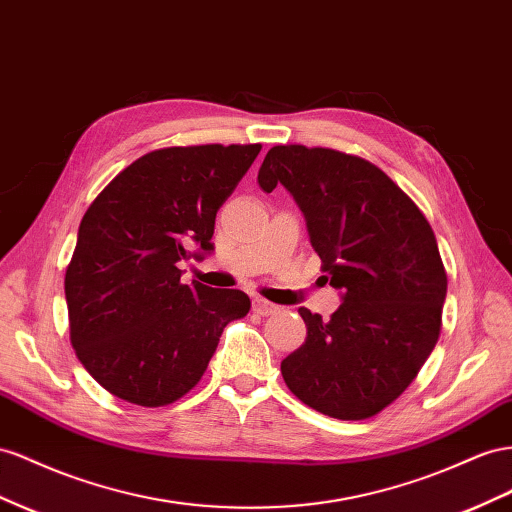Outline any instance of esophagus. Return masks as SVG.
Wrapping results in <instances>:
<instances>
[{"mask_svg": "<svg viewBox=\"0 0 512 512\" xmlns=\"http://www.w3.org/2000/svg\"><path fill=\"white\" fill-rule=\"evenodd\" d=\"M252 308H254V312L260 314V316H269V314H275V312L280 310L278 306H275V303H271V301H267V299H262V297H256V299H254Z\"/></svg>", "mask_w": 512, "mask_h": 512, "instance_id": "esophagus-1", "label": "esophagus"}]
</instances>
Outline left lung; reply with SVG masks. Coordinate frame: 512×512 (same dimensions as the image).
I'll use <instances>...</instances> for the list:
<instances>
[{
  "mask_svg": "<svg viewBox=\"0 0 512 512\" xmlns=\"http://www.w3.org/2000/svg\"><path fill=\"white\" fill-rule=\"evenodd\" d=\"M284 185L306 215L325 280L342 306L323 321L299 308L306 342L282 362L301 403L366 420L418 377L441 331L448 278L431 224L370 161L331 148L273 146L258 185Z\"/></svg>",
  "mask_w": 512,
  "mask_h": 512,
  "instance_id": "1",
  "label": "left lung"
}]
</instances>
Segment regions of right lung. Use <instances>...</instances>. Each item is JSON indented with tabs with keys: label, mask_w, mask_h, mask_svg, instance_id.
<instances>
[{
	"label": "right lung",
	"mask_w": 512,
	"mask_h": 512,
	"mask_svg": "<svg viewBox=\"0 0 512 512\" xmlns=\"http://www.w3.org/2000/svg\"><path fill=\"white\" fill-rule=\"evenodd\" d=\"M260 148L153 150L88 206L64 293L73 349L109 394L140 407L183 398L202 379L224 327L250 312L241 290L183 284L178 262L213 252L219 206Z\"/></svg>",
	"instance_id": "right-lung-1"
}]
</instances>
